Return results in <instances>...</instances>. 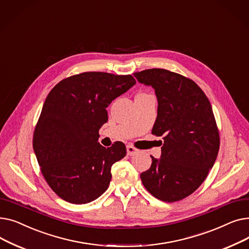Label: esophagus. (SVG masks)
<instances>
[{"label": "esophagus", "mask_w": 249, "mask_h": 249, "mask_svg": "<svg viewBox=\"0 0 249 249\" xmlns=\"http://www.w3.org/2000/svg\"><path fill=\"white\" fill-rule=\"evenodd\" d=\"M127 154L128 155H130V156H131V155H134L135 153H137L138 152V149H136L134 146H132V145H127Z\"/></svg>", "instance_id": "esophagus-1"}]
</instances>
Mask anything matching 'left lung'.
Here are the masks:
<instances>
[{
	"mask_svg": "<svg viewBox=\"0 0 249 249\" xmlns=\"http://www.w3.org/2000/svg\"><path fill=\"white\" fill-rule=\"evenodd\" d=\"M151 86L158 98V117L151 133L162 136L160 159H152L140 175L143 186L163 202L187 198L207 178L217 159L220 137L211 104L191 78L162 69L134 73Z\"/></svg>",
	"mask_w": 249,
	"mask_h": 249,
	"instance_id": "obj_1",
	"label": "left lung"
}]
</instances>
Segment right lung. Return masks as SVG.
<instances>
[{
    "instance_id": "add662e5",
    "label": "right lung",
    "mask_w": 249,
    "mask_h": 249,
    "mask_svg": "<svg viewBox=\"0 0 249 249\" xmlns=\"http://www.w3.org/2000/svg\"><path fill=\"white\" fill-rule=\"evenodd\" d=\"M136 84L130 74L89 71L50 90L33 133V149L48 186L71 204H87L106 192L112 165L126 155L123 142H98L106 108Z\"/></svg>"
}]
</instances>
